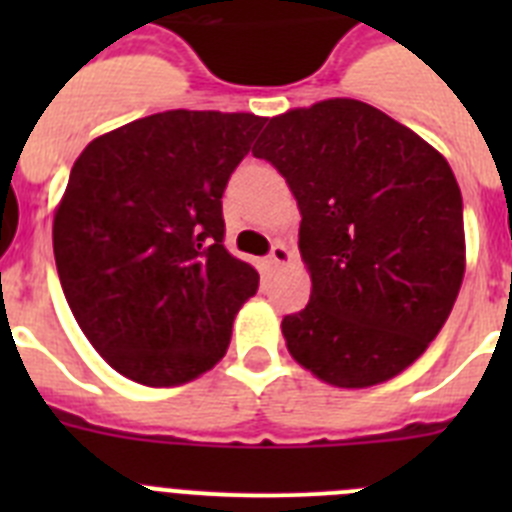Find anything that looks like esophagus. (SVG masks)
I'll list each match as a JSON object with an SVG mask.
<instances>
[{
  "label": "esophagus",
  "instance_id": "1",
  "mask_svg": "<svg viewBox=\"0 0 512 512\" xmlns=\"http://www.w3.org/2000/svg\"><path fill=\"white\" fill-rule=\"evenodd\" d=\"M269 266L271 269H279V266H284V264H289V261H292V253H289V248L284 246V243H274V246H271V253H269Z\"/></svg>",
  "mask_w": 512,
  "mask_h": 512
}]
</instances>
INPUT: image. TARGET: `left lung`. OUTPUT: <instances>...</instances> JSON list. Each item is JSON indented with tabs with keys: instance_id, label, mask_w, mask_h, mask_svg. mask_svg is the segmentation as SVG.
Returning <instances> with one entry per match:
<instances>
[{
	"instance_id": "8db88e82",
	"label": "left lung",
	"mask_w": 512,
	"mask_h": 512,
	"mask_svg": "<svg viewBox=\"0 0 512 512\" xmlns=\"http://www.w3.org/2000/svg\"><path fill=\"white\" fill-rule=\"evenodd\" d=\"M253 156L287 179L310 269L284 315L289 354L336 387L408 369L438 336L464 279V207L446 158L359 99L271 117Z\"/></svg>"
}]
</instances>
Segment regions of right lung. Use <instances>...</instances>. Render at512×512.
Returning a JSON list of instances; mask_svg holds the SVG:
<instances>
[{
    "label": "right lung",
    "mask_w": 512,
    "mask_h": 512,
    "mask_svg": "<svg viewBox=\"0 0 512 512\" xmlns=\"http://www.w3.org/2000/svg\"><path fill=\"white\" fill-rule=\"evenodd\" d=\"M266 117L169 110L94 138L53 217L63 295L122 377L174 387L210 372L259 271L223 246V192Z\"/></svg>",
    "instance_id": "obj_1"
}]
</instances>
